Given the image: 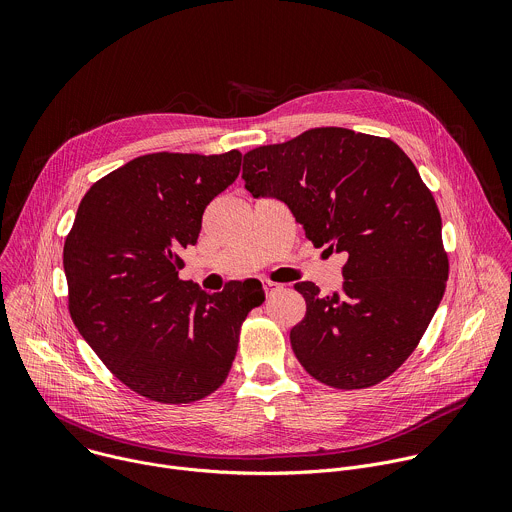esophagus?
<instances>
[{"mask_svg": "<svg viewBox=\"0 0 512 512\" xmlns=\"http://www.w3.org/2000/svg\"><path fill=\"white\" fill-rule=\"evenodd\" d=\"M263 287H265L267 294H275V291L283 289V285H281V283H277V281H271V279H263Z\"/></svg>", "mask_w": 512, "mask_h": 512, "instance_id": "esophagus-1", "label": "esophagus"}]
</instances>
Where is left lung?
Returning <instances> with one entry per match:
<instances>
[{"instance_id": "1", "label": "left lung", "mask_w": 512, "mask_h": 512, "mask_svg": "<svg viewBox=\"0 0 512 512\" xmlns=\"http://www.w3.org/2000/svg\"><path fill=\"white\" fill-rule=\"evenodd\" d=\"M245 188L275 196L314 247L346 255L340 294L294 287L306 316L289 332L302 367L352 391L391 377L417 348L450 273L442 216L407 154L389 137L316 127L245 154Z\"/></svg>"}]
</instances>
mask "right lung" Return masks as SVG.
Here are the masks:
<instances>
[{
  "label": "right lung",
  "instance_id": "obj_1",
  "mask_svg": "<svg viewBox=\"0 0 512 512\" xmlns=\"http://www.w3.org/2000/svg\"><path fill=\"white\" fill-rule=\"evenodd\" d=\"M225 154L139 156L97 180L64 241L68 312L105 367L137 395L194 403L227 381L263 289L206 294L184 281L182 251L202 214L241 172Z\"/></svg>",
  "mask_w": 512,
  "mask_h": 512
}]
</instances>
